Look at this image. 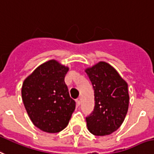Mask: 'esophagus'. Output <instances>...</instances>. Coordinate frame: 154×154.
Listing matches in <instances>:
<instances>
[{
  "label": "esophagus",
  "mask_w": 154,
  "mask_h": 154,
  "mask_svg": "<svg viewBox=\"0 0 154 154\" xmlns=\"http://www.w3.org/2000/svg\"><path fill=\"white\" fill-rule=\"evenodd\" d=\"M76 103H77V106H79L80 104H81V97H78V98H77V100H76Z\"/></svg>",
  "instance_id": "1"
}]
</instances>
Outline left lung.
<instances>
[{
    "label": "left lung",
    "instance_id": "left-lung-1",
    "mask_svg": "<svg viewBox=\"0 0 154 154\" xmlns=\"http://www.w3.org/2000/svg\"><path fill=\"white\" fill-rule=\"evenodd\" d=\"M94 90V109L86 117L94 135H109L120 127L129 106L128 86L117 71L104 62L85 70Z\"/></svg>",
    "mask_w": 154,
    "mask_h": 154
}]
</instances>
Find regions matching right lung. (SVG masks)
I'll list each match as a JSON object with an SVG mask.
<instances>
[{"mask_svg":"<svg viewBox=\"0 0 154 154\" xmlns=\"http://www.w3.org/2000/svg\"><path fill=\"white\" fill-rule=\"evenodd\" d=\"M69 68L55 60L39 66L25 79L22 99L33 124L47 133H57L68 125L76 102L69 97L65 77Z\"/></svg>","mask_w":154,"mask_h":154,"instance_id":"1","label":"right lung"}]
</instances>
